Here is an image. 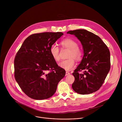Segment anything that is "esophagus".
<instances>
[{"label":"esophagus","mask_w":122,"mask_h":122,"mask_svg":"<svg viewBox=\"0 0 122 122\" xmlns=\"http://www.w3.org/2000/svg\"><path fill=\"white\" fill-rule=\"evenodd\" d=\"M69 74H70V73H69L68 71H66V76H67V75H69Z\"/></svg>","instance_id":"esophagus-1"}]
</instances>
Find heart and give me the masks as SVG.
<instances>
[{
  "label": "heart",
  "instance_id": "1",
  "mask_svg": "<svg viewBox=\"0 0 122 122\" xmlns=\"http://www.w3.org/2000/svg\"><path fill=\"white\" fill-rule=\"evenodd\" d=\"M62 46L69 49L67 59L61 61L59 63V66L66 71H70L75 65L74 59L77 61H80L82 57L83 52L78 47V43L71 39H66L61 42ZM50 52L51 56L55 61L60 60L59 49L55 44H52L50 48Z\"/></svg>",
  "mask_w": 122,
  "mask_h": 122
}]
</instances>
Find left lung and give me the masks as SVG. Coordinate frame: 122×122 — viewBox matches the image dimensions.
<instances>
[{
    "instance_id": "left-lung-1",
    "label": "left lung",
    "mask_w": 122,
    "mask_h": 122,
    "mask_svg": "<svg viewBox=\"0 0 122 122\" xmlns=\"http://www.w3.org/2000/svg\"><path fill=\"white\" fill-rule=\"evenodd\" d=\"M81 41L84 55L72 73L73 90L81 95L96 92L101 87L111 67L110 52L107 46L96 35L85 29L69 31Z\"/></svg>"
}]
</instances>
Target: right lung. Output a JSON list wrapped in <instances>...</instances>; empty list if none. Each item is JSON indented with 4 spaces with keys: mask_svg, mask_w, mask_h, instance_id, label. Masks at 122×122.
<instances>
[{
    "mask_svg": "<svg viewBox=\"0 0 122 122\" xmlns=\"http://www.w3.org/2000/svg\"><path fill=\"white\" fill-rule=\"evenodd\" d=\"M63 35L44 32L31 35L24 41L14 58V77L29 97L47 99L56 92L66 71L58 66L50 52L51 46Z\"/></svg>",
    "mask_w": 122,
    "mask_h": 122,
    "instance_id": "1",
    "label": "right lung"
}]
</instances>
